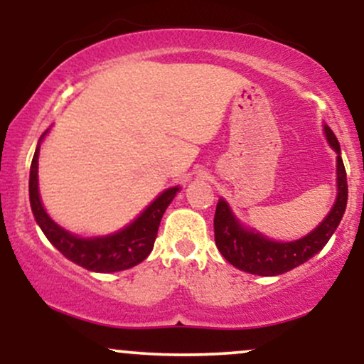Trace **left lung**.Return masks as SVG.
<instances>
[{"mask_svg":"<svg viewBox=\"0 0 364 364\" xmlns=\"http://www.w3.org/2000/svg\"><path fill=\"white\" fill-rule=\"evenodd\" d=\"M325 135L332 149L339 154L337 156V200L330 214L308 236L298 241H291V243H279V241H270L258 232L245 229L231 214L228 203L219 200L214 217L215 245L231 265L250 274L279 275L289 272L294 267L310 260L313 255L318 253L328 243L330 236L339 225L346 205H348V179H346L339 141L328 127H325Z\"/></svg>","mask_w":364,"mask_h":364,"instance_id":"1","label":"left lung"}]
</instances>
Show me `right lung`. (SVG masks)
Masks as SVG:
<instances>
[{"label":"right lung","instance_id":"add662e5","mask_svg":"<svg viewBox=\"0 0 364 364\" xmlns=\"http://www.w3.org/2000/svg\"><path fill=\"white\" fill-rule=\"evenodd\" d=\"M37 159H39V145H37L34 159H32L31 179H28V196H31L32 212H34L37 224L43 229L46 237L68 260L83 267V269L92 270V272H118V270H127L129 267L139 265L149 257V253L154 248V241L157 237L159 224H161L166 208L176 196V191L179 190L178 186L169 188L161 196H157L145 208L144 214L136 220H133L123 231L111 236L83 240V237L70 235L68 231L54 224L46 214L39 198V190H37Z\"/></svg>","mask_w":364,"mask_h":364}]
</instances>
